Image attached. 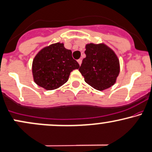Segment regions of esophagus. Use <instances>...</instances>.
<instances>
[{
    "label": "esophagus",
    "instance_id": "obj_1",
    "mask_svg": "<svg viewBox=\"0 0 152 152\" xmlns=\"http://www.w3.org/2000/svg\"><path fill=\"white\" fill-rule=\"evenodd\" d=\"M77 62L79 63V66H81V63H82V60L81 59H79L77 61Z\"/></svg>",
    "mask_w": 152,
    "mask_h": 152
}]
</instances>
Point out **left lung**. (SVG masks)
<instances>
[{
	"mask_svg": "<svg viewBox=\"0 0 152 152\" xmlns=\"http://www.w3.org/2000/svg\"><path fill=\"white\" fill-rule=\"evenodd\" d=\"M86 58L79 71L85 82L95 89L102 91L115 84L120 73V62L115 52L104 45H86Z\"/></svg>",
	"mask_w": 152,
	"mask_h": 152,
	"instance_id": "obj_1",
	"label": "left lung"
}]
</instances>
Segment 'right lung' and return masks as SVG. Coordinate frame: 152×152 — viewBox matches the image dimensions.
<instances>
[{
	"mask_svg": "<svg viewBox=\"0 0 152 152\" xmlns=\"http://www.w3.org/2000/svg\"><path fill=\"white\" fill-rule=\"evenodd\" d=\"M79 68L71 50L57 42L42 48L36 55L32 62L33 79L45 89H56L67 82L73 70Z\"/></svg>",
	"mask_w": 152,
	"mask_h": 152,
	"instance_id": "1",
	"label": "right lung"
}]
</instances>
